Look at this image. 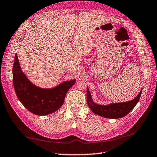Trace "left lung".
Here are the masks:
<instances>
[{
  "label": "left lung",
  "mask_w": 157,
  "mask_h": 157,
  "mask_svg": "<svg viewBox=\"0 0 157 157\" xmlns=\"http://www.w3.org/2000/svg\"><path fill=\"white\" fill-rule=\"evenodd\" d=\"M141 93L142 90L136 97L132 101L124 102L112 103L108 105H101L96 104L93 102L89 88H87V104L92 111L99 116L109 118H120L127 115L134 109L139 101Z\"/></svg>",
  "instance_id": "obj_1"
}]
</instances>
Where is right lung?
Segmentation results:
<instances>
[{
	"instance_id": "1",
	"label": "right lung",
	"mask_w": 157,
	"mask_h": 157,
	"mask_svg": "<svg viewBox=\"0 0 157 157\" xmlns=\"http://www.w3.org/2000/svg\"><path fill=\"white\" fill-rule=\"evenodd\" d=\"M13 81L18 100L30 112L39 116H44L55 112L63 105L68 89L76 80L63 82L52 89H42L30 82L19 64L18 56L14 57L13 68Z\"/></svg>"
}]
</instances>
